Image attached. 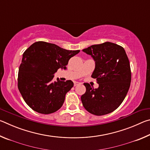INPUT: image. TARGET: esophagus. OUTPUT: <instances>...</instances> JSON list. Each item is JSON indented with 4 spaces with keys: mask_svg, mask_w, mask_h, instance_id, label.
Segmentation results:
<instances>
[{
    "mask_svg": "<svg viewBox=\"0 0 150 150\" xmlns=\"http://www.w3.org/2000/svg\"><path fill=\"white\" fill-rule=\"evenodd\" d=\"M80 83L79 82H77V81H75L74 82V86H77L78 85H79Z\"/></svg>",
    "mask_w": 150,
    "mask_h": 150,
    "instance_id": "obj_1",
    "label": "esophagus"
}]
</instances>
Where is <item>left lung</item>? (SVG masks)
<instances>
[{
    "label": "left lung",
    "instance_id": "obj_1",
    "mask_svg": "<svg viewBox=\"0 0 150 150\" xmlns=\"http://www.w3.org/2000/svg\"><path fill=\"white\" fill-rule=\"evenodd\" d=\"M95 62L91 77L98 81L94 88L85 83L86 92L81 96L84 108L96 116L107 115L115 110L122 103L131 82L130 62L124 48L106 42L92 45L83 50Z\"/></svg>",
    "mask_w": 150,
    "mask_h": 150
}]
</instances>
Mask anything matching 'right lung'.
I'll use <instances>...</instances> for the list:
<instances>
[{
	"instance_id": "1",
	"label": "right lung",
	"mask_w": 150,
	"mask_h": 150,
	"mask_svg": "<svg viewBox=\"0 0 150 150\" xmlns=\"http://www.w3.org/2000/svg\"><path fill=\"white\" fill-rule=\"evenodd\" d=\"M79 52L45 42H35L25 51L18 70V87L32 110L48 115L62 107L73 83L58 78L53 81L54 73L59 69H67L70 58Z\"/></svg>"
}]
</instances>
